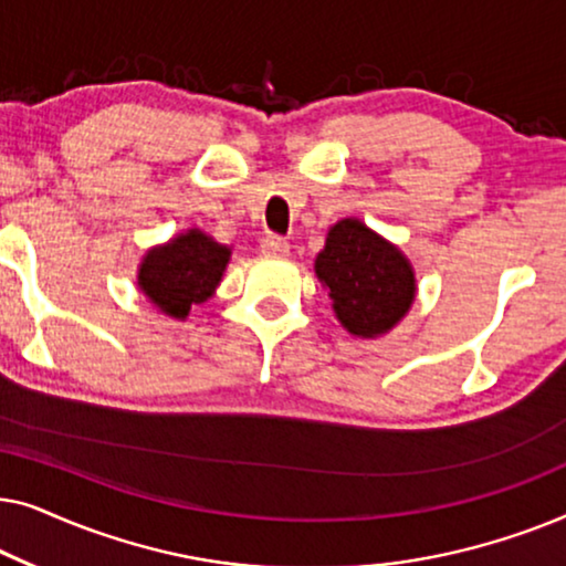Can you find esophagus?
Here are the masks:
<instances>
[{"mask_svg": "<svg viewBox=\"0 0 566 566\" xmlns=\"http://www.w3.org/2000/svg\"><path fill=\"white\" fill-rule=\"evenodd\" d=\"M260 250H262V254H268V258H285V254H289V250H291V244L285 242L283 237L270 234L260 242Z\"/></svg>", "mask_w": 566, "mask_h": 566, "instance_id": "esophagus-1", "label": "esophagus"}]
</instances>
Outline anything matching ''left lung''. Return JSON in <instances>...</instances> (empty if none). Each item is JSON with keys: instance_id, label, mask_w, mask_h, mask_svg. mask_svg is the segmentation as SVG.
Segmentation results:
<instances>
[{"instance_id": "obj_1", "label": "left lung", "mask_w": 566, "mask_h": 566, "mask_svg": "<svg viewBox=\"0 0 566 566\" xmlns=\"http://www.w3.org/2000/svg\"><path fill=\"white\" fill-rule=\"evenodd\" d=\"M314 273L329 291L332 312L353 337L376 339L405 319L417 296V277L407 254L366 227L339 219L316 254Z\"/></svg>"}]
</instances>
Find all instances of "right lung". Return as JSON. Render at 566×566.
Here are the masks:
<instances>
[{
	"label": "right lung",
	"mask_w": 566,
	"mask_h": 566,
	"mask_svg": "<svg viewBox=\"0 0 566 566\" xmlns=\"http://www.w3.org/2000/svg\"><path fill=\"white\" fill-rule=\"evenodd\" d=\"M229 260L231 247L219 244L206 231H180L146 250L136 275L138 291L169 319L185 322L192 306L213 296Z\"/></svg>",
	"instance_id": "right-lung-1"
}]
</instances>
